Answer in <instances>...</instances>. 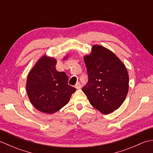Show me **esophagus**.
<instances>
[{"label":"esophagus","mask_w":153,"mask_h":153,"mask_svg":"<svg viewBox=\"0 0 153 153\" xmlns=\"http://www.w3.org/2000/svg\"><path fill=\"white\" fill-rule=\"evenodd\" d=\"M81 87H82V85H81L80 82H77V83L76 84V85H75V87H76V89H80Z\"/></svg>","instance_id":"esophagus-1"}]
</instances>
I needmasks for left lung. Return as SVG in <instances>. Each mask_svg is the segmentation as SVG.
Masks as SVG:
<instances>
[{"mask_svg":"<svg viewBox=\"0 0 153 153\" xmlns=\"http://www.w3.org/2000/svg\"><path fill=\"white\" fill-rule=\"evenodd\" d=\"M88 82L82 91L94 108L104 114L118 109L125 100L129 87L126 68L112 52L94 45L84 57Z\"/></svg>","mask_w":153,"mask_h":153,"instance_id":"1","label":"left lung"}]
</instances>
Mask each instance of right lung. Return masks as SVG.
Returning <instances> with one entry per match:
<instances>
[{
  "mask_svg": "<svg viewBox=\"0 0 153 153\" xmlns=\"http://www.w3.org/2000/svg\"><path fill=\"white\" fill-rule=\"evenodd\" d=\"M54 58L43 56L29 74L26 89L31 102L39 111L53 114L69 102L76 89L68 85L64 71H58Z\"/></svg>",
  "mask_w": 153,
  "mask_h": 153,
  "instance_id": "1",
  "label": "right lung"
}]
</instances>
